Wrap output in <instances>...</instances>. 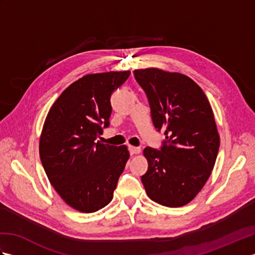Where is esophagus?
Returning a JSON list of instances; mask_svg holds the SVG:
<instances>
[{
  "instance_id": "esophagus-1",
  "label": "esophagus",
  "mask_w": 255,
  "mask_h": 255,
  "mask_svg": "<svg viewBox=\"0 0 255 255\" xmlns=\"http://www.w3.org/2000/svg\"><path fill=\"white\" fill-rule=\"evenodd\" d=\"M129 152H130V154H139L140 151H141V149L138 148V147H133V145H129Z\"/></svg>"
}]
</instances>
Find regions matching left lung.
Listing matches in <instances>:
<instances>
[{"instance_id":"1","label":"left lung","mask_w":255,"mask_h":255,"mask_svg":"<svg viewBox=\"0 0 255 255\" xmlns=\"http://www.w3.org/2000/svg\"><path fill=\"white\" fill-rule=\"evenodd\" d=\"M133 74L148 96L154 127L164 130L166 139L161 150H143L148 171L142 184L153 202L182 207L202 191L217 159L220 138L213 108L185 74L159 68Z\"/></svg>"}]
</instances>
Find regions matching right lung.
Returning <instances> with one entry per match:
<instances>
[{
  "label": "right lung",
  "instance_id": "obj_1",
  "mask_svg": "<svg viewBox=\"0 0 255 255\" xmlns=\"http://www.w3.org/2000/svg\"><path fill=\"white\" fill-rule=\"evenodd\" d=\"M130 71L86 74L70 84L48 112L39 154L48 180L64 203L95 213L113 199L129 159L126 145L101 142L112 114L111 96Z\"/></svg>",
  "mask_w": 255,
  "mask_h": 255
}]
</instances>
